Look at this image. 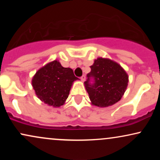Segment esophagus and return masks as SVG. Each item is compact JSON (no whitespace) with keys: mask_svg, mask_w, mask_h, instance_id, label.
<instances>
[{"mask_svg":"<svg viewBox=\"0 0 160 160\" xmlns=\"http://www.w3.org/2000/svg\"><path fill=\"white\" fill-rule=\"evenodd\" d=\"M80 79H81V80L82 82H84L86 80V76H85V75H82L81 78H80Z\"/></svg>","mask_w":160,"mask_h":160,"instance_id":"obj_1","label":"esophagus"}]
</instances>
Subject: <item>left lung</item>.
<instances>
[{"mask_svg":"<svg viewBox=\"0 0 160 160\" xmlns=\"http://www.w3.org/2000/svg\"><path fill=\"white\" fill-rule=\"evenodd\" d=\"M90 68L84 85L92 104L106 108L119 102L128 86V77L125 70L117 62L102 57L95 59Z\"/></svg>","mask_w":160,"mask_h":160,"instance_id":"1","label":"left lung"}]
</instances>
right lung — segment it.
Returning a JSON list of instances; mask_svg holds the SVG:
<instances>
[{
  "label": "right lung",
  "instance_id": "right-lung-1",
  "mask_svg": "<svg viewBox=\"0 0 160 160\" xmlns=\"http://www.w3.org/2000/svg\"><path fill=\"white\" fill-rule=\"evenodd\" d=\"M78 79L72 69L62 67L59 62L54 60L37 71L32 83L40 100L58 108L65 104L73 82Z\"/></svg>",
  "mask_w": 160,
  "mask_h": 160
}]
</instances>
